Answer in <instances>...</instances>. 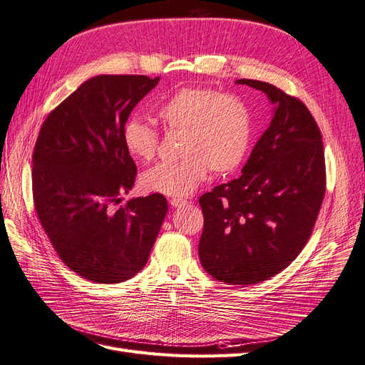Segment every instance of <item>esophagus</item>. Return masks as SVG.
Instances as JSON below:
<instances>
[{
	"label": "esophagus",
	"mask_w": 365,
	"mask_h": 365,
	"mask_svg": "<svg viewBox=\"0 0 365 365\" xmlns=\"http://www.w3.org/2000/svg\"><path fill=\"white\" fill-rule=\"evenodd\" d=\"M169 204L172 205V207H182V205H185L187 204V200L185 199H181V197H172V199H169Z\"/></svg>",
	"instance_id": "obj_1"
}]
</instances>
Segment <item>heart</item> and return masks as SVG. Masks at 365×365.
I'll return each instance as SVG.
<instances>
[{
  "label": "heart",
  "instance_id": "1",
  "mask_svg": "<svg viewBox=\"0 0 365 365\" xmlns=\"http://www.w3.org/2000/svg\"><path fill=\"white\" fill-rule=\"evenodd\" d=\"M166 133H181L175 163H160L140 178L143 190L187 196L204 182L210 169L230 173L242 165L252 140V116L243 99L204 87H185L157 108ZM122 140L128 153L150 161L158 150V133L133 118L123 125Z\"/></svg>",
  "mask_w": 365,
  "mask_h": 365
}]
</instances>
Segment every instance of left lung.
<instances>
[{"label": "left lung", "instance_id": "1", "mask_svg": "<svg viewBox=\"0 0 365 365\" xmlns=\"http://www.w3.org/2000/svg\"><path fill=\"white\" fill-rule=\"evenodd\" d=\"M235 83L266 93L273 118L242 177L199 197V259L217 281L249 285L282 272L305 247L324 197L326 168L319 125L300 99L264 81Z\"/></svg>", "mask_w": 365, "mask_h": 365}]
</instances>
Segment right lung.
Here are the masks:
<instances>
[{"label":"right lung","mask_w":365,"mask_h":365,"mask_svg":"<svg viewBox=\"0 0 365 365\" xmlns=\"http://www.w3.org/2000/svg\"><path fill=\"white\" fill-rule=\"evenodd\" d=\"M158 81L98 75L49 113L37 135L31 160L37 217L60 259L84 279L133 278L166 217L168 200L160 193L118 207L137 175L123 125Z\"/></svg>","instance_id":"add662e5"}]
</instances>
